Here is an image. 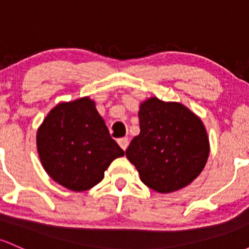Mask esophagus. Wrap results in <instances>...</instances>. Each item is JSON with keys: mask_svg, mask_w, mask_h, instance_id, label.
Masks as SVG:
<instances>
[{"mask_svg": "<svg viewBox=\"0 0 249 249\" xmlns=\"http://www.w3.org/2000/svg\"><path fill=\"white\" fill-rule=\"evenodd\" d=\"M118 144L120 145V148H122L123 150H126V148L129 146V138L127 137L119 138V140H118Z\"/></svg>", "mask_w": 249, "mask_h": 249, "instance_id": "34e87169", "label": "esophagus"}]
</instances>
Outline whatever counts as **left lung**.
Instances as JSON below:
<instances>
[{
  "instance_id": "obj_1",
  "label": "left lung",
  "mask_w": 249,
  "mask_h": 249,
  "mask_svg": "<svg viewBox=\"0 0 249 249\" xmlns=\"http://www.w3.org/2000/svg\"><path fill=\"white\" fill-rule=\"evenodd\" d=\"M140 135L125 154L142 182L159 193L187 186L205 167L210 144L199 117L180 103L158 98L143 101Z\"/></svg>"
}]
</instances>
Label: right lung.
Here are the masks:
<instances>
[{
	"mask_svg": "<svg viewBox=\"0 0 249 249\" xmlns=\"http://www.w3.org/2000/svg\"><path fill=\"white\" fill-rule=\"evenodd\" d=\"M36 149L51 179L76 192L98 185L111 162L124 156L88 96L49 112L36 132Z\"/></svg>",
	"mask_w": 249,
	"mask_h": 249,
	"instance_id": "obj_1",
	"label": "right lung"
}]
</instances>
